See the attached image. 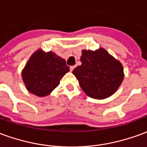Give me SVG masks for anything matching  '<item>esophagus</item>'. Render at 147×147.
Instances as JSON below:
<instances>
[{
	"label": "esophagus",
	"mask_w": 147,
	"mask_h": 147,
	"mask_svg": "<svg viewBox=\"0 0 147 147\" xmlns=\"http://www.w3.org/2000/svg\"><path fill=\"white\" fill-rule=\"evenodd\" d=\"M74 68H75V66H74V65H73V66H70V68H69V69H70V71H73V70L74 69Z\"/></svg>",
	"instance_id": "1"
}]
</instances>
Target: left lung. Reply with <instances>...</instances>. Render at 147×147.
Masks as SVG:
<instances>
[{
  "label": "left lung",
  "instance_id": "8db88e82",
  "mask_svg": "<svg viewBox=\"0 0 147 147\" xmlns=\"http://www.w3.org/2000/svg\"><path fill=\"white\" fill-rule=\"evenodd\" d=\"M82 65L73 71L82 90L92 98L102 100L114 94L124 79L122 63L104 48L82 50Z\"/></svg>",
  "mask_w": 147,
  "mask_h": 147
}]
</instances>
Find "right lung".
I'll list each match as a JSON object with an SVG mask.
<instances>
[{"mask_svg":"<svg viewBox=\"0 0 147 147\" xmlns=\"http://www.w3.org/2000/svg\"><path fill=\"white\" fill-rule=\"evenodd\" d=\"M69 71L65 60L53 51L37 49L29 57L21 71L22 80L29 93L45 97L51 94L63 76Z\"/></svg>","mask_w":147,"mask_h":147,"instance_id":"1","label":"right lung"}]
</instances>
